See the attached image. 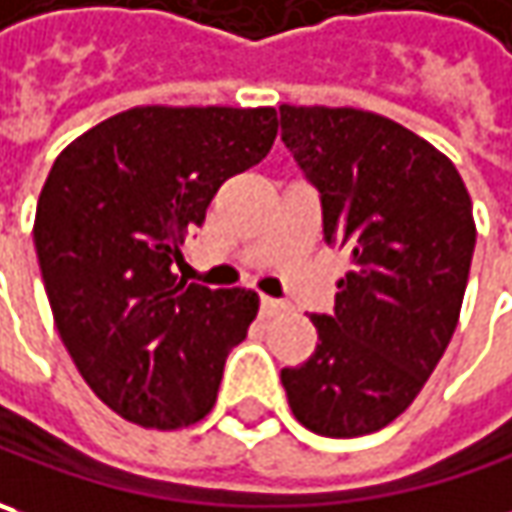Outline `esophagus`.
Here are the masks:
<instances>
[{
	"instance_id": "1",
	"label": "esophagus",
	"mask_w": 512,
	"mask_h": 512,
	"mask_svg": "<svg viewBox=\"0 0 512 512\" xmlns=\"http://www.w3.org/2000/svg\"><path fill=\"white\" fill-rule=\"evenodd\" d=\"M283 309H286V303H283V300L266 298V295L260 298V315H263V318H275V315H280Z\"/></svg>"
}]
</instances>
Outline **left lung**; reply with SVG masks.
<instances>
[{
    "label": "left lung",
    "mask_w": 512,
    "mask_h": 512,
    "mask_svg": "<svg viewBox=\"0 0 512 512\" xmlns=\"http://www.w3.org/2000/svg\"><path fill=\"white\" fill-rule=\"evenodd\" d=\"M280 140L321 197L326 246L352 260L335 312L312 315L315 352L280 381L306 430L375 433L410 407L456 332L473 203L441 151L369 111L280 105Z\"/></svg>",
    "instance_id": "left-lung-1"
}]
</instances>
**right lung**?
<instances>
[{
    "label": "right lung",
    "instance_id": "obj_1",
    "mask_svg": "<svg viewBox=\"0 0 512 512\" xmlns=\"http://www.w3.org/2000/svg\"><path fill=\"white\" fill-rule=\"evenodd\" d=\"M278 137L275 108L145 105L68 145L36 203L34 246L56 329L102 404L140 427L209 415L249 332L252 289L174 275L217 189Z\"/></svg>",
    "mask_w": 512,
    "mask_h": 512
}]
</instances>
